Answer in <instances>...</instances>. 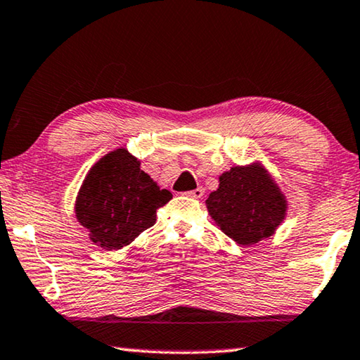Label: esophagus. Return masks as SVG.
Here are the masks:
<instances>
[{
  "instance_id": "esophagus-1",
  "label": "esophagus",
  "mask_w": 360,
  "mask_h": 360,
  "mask_svg": "<svg viewBox=\"0 0 360 360\" xmlns=\"http://www.w3.org/2000/svg\"><path fill=\"white\" fill-rule=\"evenodd\" d=\"M186 196H190V198H196V200H200V198L205 195V190L202 188H196V190H191V191H188V193H185Z\"/></svg>"
}]
</instances>
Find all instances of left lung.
<instances>
[{
  "instance_id": "left-lung-1",
  "label": "left lung",
  "mask_w": 360,
  "mask_h": 360,
  "mask_svg": "<svg viewBox=\"0 0 360 360\" xmlns=\"http://www.w3.org/2000/svg\"><path fill=\"white\" fill-rule=\"evenodd\" d=\"M216 226L242 247L269 238L288 214V200L259 162L233 165L206 200Z\"/></svg>"
}]
</instances>
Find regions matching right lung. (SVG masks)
Returning <instances> with one entry per match:
<instances>
[{
	"mask_svg": "<svg viewBox=\"0 0 360 360\" xmlns=\"http://www.w3.org/2000/svg\"><path fill=\"white\" fill-rule=\"evenodd\" d=\"M170 200L172 193L141 170V160L118 148L87 172L77 191L75 212L94 245L120 250L153 227L155 212Z\"/></svg>",
	"mask_w": 360,
	"mask_h": 360,
	"instance_id": "1",
	"label": "right lung"
}]
</instances>
